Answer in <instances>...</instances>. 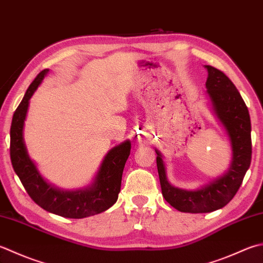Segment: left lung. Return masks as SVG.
Listing matches in <instances>:
<instances>
[{
  "label": "left lung",
  "instance_id": "obj_1",
  "mask_svg": "<svg viewBox=\"0 0 263 263\" xmlns=\"http://www.w3.org/2000/svg\"><path fill=\"white\" fill-rule=\"evenodd\" d=\"M209 71L206 89L213 110L222 123L233 147V162L227 173L199 190L188 192L168 183L161 154L156 152L157 171L163 197L180 212L208 213L227 205L238 192L252 158L251 120L238 90L223 71L205 66Z\"/></svg>",
  "mask_w": 263,
  "mask_h": 263
}]
</instances>
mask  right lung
Returning a JSON list of instances; mask_svg holds the SVG:
<instances>
[{
	"mask_svg": "<svg viewBox=\"0 0 263 263\" xmlns=\"http://www.w3.org/2000/svg\"><path fill=\"white\" fill-rule=\"evenodd\" d=\"M46 73L48 69H44L35 77L13 114L10 128V158L13 170L29 197L48 212L70 219L99 214L112 206L118 198L123 170L130 155L131 142H123L107 154L95 182L89 188L76 192H61L46 183L29 159L23 137L29 99Z\"/></svg>",
	"mask_w": 263,
	"mask_h": 263,
	"instance_id": "1",
	"label": "right lung"
}]
</instances>
